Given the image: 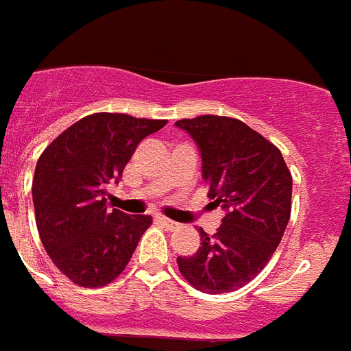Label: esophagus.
I'll return each instance as SVG.
<instances>
[{"label":"esophagus","mask_w":351,"mask_h":351,"mask_svg":"<svg viewBox=\"0 0 351 351\" xmlns=\"http://www.w3.org/2000/svg\"><path fill=\"white\" fill-rule=\"evenodd\" d=\"M158 221L161 222V224H163L167 230H173V228H178V222L170 221V219H167V217H159Z\"/></svg>","instance_id":"34e87169"}]
</instances>
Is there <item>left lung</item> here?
I'll return each mask as SVG.
<instances>
[{"mask_svg":"<svg viewBox=\"0 0 351 351\" xmlns=\"http://www.w3.org/2000/svg\"><path fill=\"white\" fill-rule=\"evenodd\" d=\"M195 141L208 197L224 210L215 234L201 233L192 256H178L181 274L210 294L237 291L262 271L291 217L292 176L282 152L234 118L204 114L176 121Z\"/></svg>","mask_w":351,"mask_h":351,"instance_id":"8db88e82","label":"left lung"}]
</instances>
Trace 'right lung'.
Returning a JSON list of instances; mask_svg holds the SVG:
<instances>
[{
  "label": "right lung",
  "instance_id": "1",
  "mask_svg": "<svg viewBox=\"0 0 351 351\" xmlns=\"http://www.w3.org/2000/svg\"><path fill=\"white\" fill-rule=\"evenodd\" d=\"M167 120L97 112L57 136L37 161L32 197L40 242L62 274L80 287L111 283L129 263L150 215L109 210L136 145Z\"/></svg>",
  "mask_w": 351,
  "mask_h": 351
}]
</instances>
